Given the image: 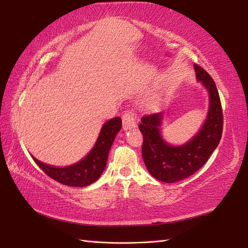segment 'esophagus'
<instances>
[{
	"label": "esophagus",
	"mask_w": 248,
	"mask_h": 248,
	"mask_svg": "<svg viewBox=\"0 0 248 248\" xmlns=\"http://www.w3.org/2000/svg\"><path fill=\"white\" fill-rule=\"evenodd\" d=\"M123 127L124 130H129L136 127V116L132 110H127L123 115Z\"/></svg>",
	"instance_id": "obj_1"
}]
</instances>
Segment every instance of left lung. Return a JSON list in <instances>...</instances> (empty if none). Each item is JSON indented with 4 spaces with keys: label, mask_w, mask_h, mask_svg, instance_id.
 I'll use <instances>...</instances> for the list:
<instances>
[{
    "label": "left lung",
    "mask_w": 248,
    "mask_h": 248,
    "mask_svg": "<svg viewBox=\"0 0 248 248\" xmlns=\"http://www.w3.org/2000/svg\"><path fill=\"white\" fill-rule=\"evenodd\" d=\"M197 80L209 92V112L203 125L194 138L181 146H171L163 140V113L145 115L139 128L143 134L141 155L152 177L173 183L196 172L217 149L223 133V109L213 78L203 68L195 64Z\"/></svg>",
    "instance_id": "1"
}]
</instances>
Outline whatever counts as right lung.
Instances as JSON below:
<instances>
[{
    "label": "right lung",
    "mask_w": 248,
    "mask_h": 248,
    "mask_svg": "<svg viewBox=\"0 0 248 248\" xmlns=\"http://www.w3.org/2000/svg\"><path fill=\"white\" fill-rule=\"evenodd\" d=\"M121 118L115 117L107 121L100 131L96 144L91 152L80 162L66 167H54L35 159L33 160L50 178L68 186L83 187L97 181L107 165L108 151L115 136L121 129Z\"/></svg>",
    "instance_id": "right-lung-1"
}]
</instances>
